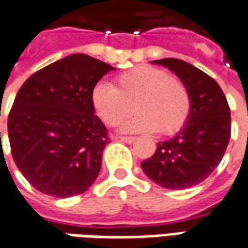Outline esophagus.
<instances>
[{"instance_id":"1","label":"esophagus","mask_w":248,"mask_h":248,"mask_svg":"<svg viewBox=\"0 0 248 248\" xmlns=\"http://www.w3.org/2000/svg\"><path fill=\"white\" fill-rule=\"evenodd\" d=\"M117 140L122 141V142H126V144H133V142L136 141V138L134 137H117Z\"/></svg>"}]
</instances>
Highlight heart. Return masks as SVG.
I'll use <instances>...</instances> for the list:
<instances>
[{
  "instance_id": "b5f03b06",
  "label": "heart",
  "mask_w": 248,
  "mask_h": 248,
  "mask_svg": "<svg viewBox=\"0 0 248 248\" xmlns=\"http://www.w3.org/2000/svg\"><path fill=\"white\" fill-rule=\"evenodd\" d=\"M91 100L96 115L110 127L121 124L133 110L137 111V115L122 126V130L129 133L159 130L163 136H171L185 127L191 112L186 85L164 69L149 65L119 75L115 87L97 82Z\"/></svg>"
}]
</instances>
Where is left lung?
<instances>
[{"instance_id": "8db88e82", "label": "left lung", "mask_w": 248, "mask_h": 248, "mask_svg": "<svg viewBox=\"0 0 248 248\" xmlns=\"http://www.w3.org/2000/svg\"><path fill=\"white\" fill-rule=\"evenodd\" d=\"M153 63L168 67L186 85L191 112L185 127L171 140L159 142L141 168L161 187H193L205 181L223 159L231 137L230 106L220 85L191 63L176 58Z\"/></svg>"}]
</instances>
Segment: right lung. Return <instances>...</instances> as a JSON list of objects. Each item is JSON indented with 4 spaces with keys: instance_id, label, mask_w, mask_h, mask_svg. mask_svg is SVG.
Returning a JSON list of instances; mask_svg holds the SVG:
<instances>
[{
    "instance_id": "obj_1",
    "label": "right lung",
    "mask_w": 248,
    "mask_h": 248,
    "mask_svg": "<svg viewBox=\"0 0 248 248\" xmlns=\"http://www.w3.org/2000/svg\"><path fill=\"white\" fill-rule=\"evenodd\" d=\"M112 69L72 54L38 70L18 89L8 117L12 156L40 193L67 198L96 181L110 138L91 93Z\"/></svg>"
}]
</instances>
